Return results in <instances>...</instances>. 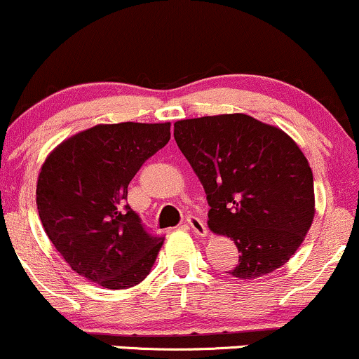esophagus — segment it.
Here are the masks:
<instances>
[{
	"instance_id": "34e87169",
	"label": "esophagus",
	"mask_w": 359,
	"mask_h": 359,
	"mask_svg": "<svg viewBox=\"0 0 359 359\" xmlns=\"http://www.w3.org/2000/svg\"><path fill=\"white\" fill-rule=\"evenodd\" d=\"M185 224H187V228H191L192 231L197 234V236H208V228H205L204 221L199 219V217L189 216L187 217V222H185Z\"/></svg>"
}]
</instances>
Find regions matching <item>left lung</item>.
I'll use <instances>...</instances> for the list:
<instances>
[{
  "mask_svg": "<svg viewBox=\"0 0 359 359\" xmlns=\"http://www.w3.org/2000/svg\"><path fill=\"white\" fill-rule=\"evenodd\" d=\"M174 137L208 196L209 229L240 251L229 273L255 280L285 265L316 214L312 170L297 143L243 113L180 119Z\"/></svg>",
  "mask_w": 359,
  "mask_h": 359,
  "instance_id": "8db88e82",
  "label": "left lung"
}]
</instances>
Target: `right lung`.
Listing matches in <instances>:
<instances>
[{"instance_id":"add662e5","label":"right lung","mask_w":359,"mask_h":359,"mask_svg":"<svg viewBox=\"0 0 359 359\" xmlns=\"http://www.w3.org/2000/svg\"><path fill=\"white\" fill-rule=\"evenodd\" d=\"M170 140V123L96 125L45 158L36 209L48 240L81 277L121 290L150 273L163 238L145 231L126 204L128 184Z\"/></svg>"}]
</instances>
